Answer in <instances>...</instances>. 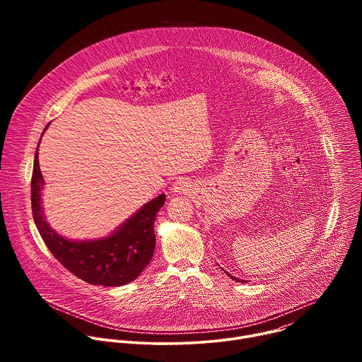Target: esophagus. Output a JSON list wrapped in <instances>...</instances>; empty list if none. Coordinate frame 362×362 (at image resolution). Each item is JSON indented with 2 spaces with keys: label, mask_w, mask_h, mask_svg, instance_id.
Instances as JSON below:
<instances>
[{
  "label": "esophagus",
  "mask_w": 362,
  "mask_h": 362,
  "mask_svg": "<svg viewBox=\"0 0 362 362\" xmlns=\"http://www.w3.org/2000/svg\"><path fill=\"white\" fill-rule=\"evenodd\" d=\"M190 189H192V185L186 179H179L173 183V192L176 193H187L190 192Z\"/></svg>",
  "instance_id": "34e87169"
}]
</instances>
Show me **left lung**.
<instances>
[{
	"instance_id": "1",
	"label": "left lung",
	"mask_w": 362,
	"mask_h": 362,
	"mask_svg": "<svg viewBox=\"0 0 362 362\" xmlns=\"http://www.w3.org/2000/svg\"><path fill=\"white\" fill-rule=\"evenodd\" d=\"M223 271H225V269H223ZM225 274H226V275H228L230 279H233V281H236V282H247V281H243V279H239V278H236V276L230 275V274H229V272H226V271H225Z\"/></svg>"
}]
</instances>
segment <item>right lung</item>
Instances as JSON below:
<instances>
[{"label": "right lung", "mask_w": 362, "mask_h": 362, "mask_svg": "<svg viewBox=\"0 0 362 362\" xmlns=\"http://www.w3.org/2000/svg\"><path fill=\"white\" fill-rule=\"evenodd\" d=\"M48 126L49 123L45 129ZM42 189L44 179L40 170L37 147L31 179L33 218L49 252L77 278L91 285L122 286L134 281L150 264L156 246L154 219L165 204V193L141 206L109 236L91 240H71L59 235L45 221L41 199Z\"/></svg>", "instance_id": "1"}]
</instances>
